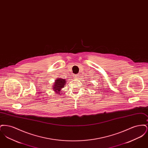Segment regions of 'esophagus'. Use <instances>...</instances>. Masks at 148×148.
Returning a JSON list of instances; mask_svg holds the SVG:
<instances>
[{
  "instance_id": "esophagus-1",
  "label": "esophagus",
  "mask_w": 148,
  "mask_h": 148,
  "mask_svg": "<svg viewBox=\"0 0 148 148\" xmlns=\"http://www.w3.org/2000/svg\"><path fill=\"white\" fill-rule=\"evenodd\" d=\"M77 76H78V75H75V77H77Z\"/></svg>"
}]
</instances>
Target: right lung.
<instances>
[{"label": "right lung", "instance_id": "obj_1", "mask_svg": "<svg viewBox=\"0 0 148 148\" xmlns=\"http://www.w3.org/2000/svg\"><path fill=\"white\" fill-rule=\"evenodd\" d=\"M65 79H63L62 78L59 77L56 80H55L54 84L53 85V89L55 92H56L57 94H60L62 93V89L64 88V85H65Z\"/></svg>", "mask_w": 148, "mask_h": 148}]
</instances>
